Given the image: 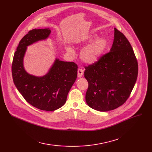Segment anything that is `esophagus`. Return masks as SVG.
I'll use <instances>...</instances> for the list:
<instances>
[{"label":"esophagus","instance_id":"1","mask_svg":"<svg viewBox=\"0 0 152 152\" xmlns=\"http://www.w3.org/2000/svg\"><path fill=\"white\" fill-rule=\"evenodd\" d=\"M84 74V71L82 69L79 68L77 69V77H81Z\"/></svg>","mask_w":152,"mask_h":152}]
</instances>
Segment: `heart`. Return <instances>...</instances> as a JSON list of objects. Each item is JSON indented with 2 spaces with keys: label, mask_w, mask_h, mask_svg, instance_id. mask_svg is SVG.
Returning a JSON list of instances; mask_svg holds the SVG:
<instances>
[{
  "label": "heart",
  "mask_w": 152,
  "mask_h": 152,
  "mask_svg": "<svg viewBox=\"0 0 152 152\" xmlns=\"http://www.w3.org/2000/svg\"><path fill=\"white\" fill-rule=\"evenodd\" d=\"M95 37L96 35H91L84 40H79L76 42V45H86L90 43ZM107 45L108 41L104 37H100L94 40L81 51L80 54L81 60L88 65H92L97 62L105 50ZM66 50L71 55L75 54L74 49L69 45L66 47Z\"/></svg>",
  "instance_id": "obj_1"
}]
</instances>
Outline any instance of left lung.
<instances>
[{
    "mask_svg": "<svg viewBox=\"0 0 152 152\" xmlns=\"http://www.w3.org/2000/svg\"><path fill=\"white\" fill-rule=\"evenodd\" d=\"M110 52L93 65L86 67L84 77L89 87L86 102L99 111L114 110L129 98L136 82L138 63L132 46L115 28Z\"/></svg>",
    "mask_w": 152,
    "mask_h": 152,
    "instance_id": "left-lung-1",
    "label": "left lung"
}]
</instances>
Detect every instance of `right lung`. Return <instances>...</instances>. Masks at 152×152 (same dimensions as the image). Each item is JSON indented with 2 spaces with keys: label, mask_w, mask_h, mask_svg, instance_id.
<instances>
[{
  "label": "right lung",
  "mask_w": 152,
  "mask_h": 152,
  "mask_svg": "<svg viewBox=\"0 0 152 152\" xmlns=\"http://www.w3.org/2000/svg\"><path fill=\"white\" fill-rule=\"evenodd\" d=\"M50 33L49 28L29 31L18 44L12 66L13 83L23 98L32 106L47 111L56 110L64 105L77 75L76 63L57 58L44 76H34L26 71L23 61L27 47L47 39Z\"/></svg>",
  "instance_id": "add662e5"
}]
</instances>
